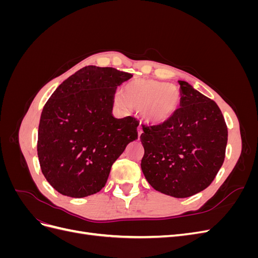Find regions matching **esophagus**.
Here are the masks:
<instances>
[{
	"instance_id": "obj_1",
	"label": "esophagus",
	"mask_w": 258,
	"mask_h": 258,
	"mask_svg": "<svg viewBox=\"0 0 258 258\" xmlns=\"http://www.w3.org/2000/svg\"><path fill=\"white\" fill-rule=\"evenodd\" d=\"M143 134V130H142V127L141 126H139V128H138V136H139V138L141 137V135Z\"/></svg>"
}]
</instances>
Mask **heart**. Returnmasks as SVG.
Returning a JSON list of instances; mask_svg holds the SVG:
<instances>
[{"label":"heart","instance_id":"1","mask_svg":"<svg viewBox=\"0 0 258 258\" xmlns=\"http://www.w3.org/2000/svg\"><path fill=\"white\" fill-rule=\"evenodd\" d=\"M116 103L121 107L142 110L148 123L159 126L169 121L178 110L181 92L175 86L165 82L138 80L123 88L122 97H117Z\"/></svg>","mask_w":258,"mask_h":258}]
</instances>
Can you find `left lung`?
Returning a JSON list of instances; mask_svg holds the SVG:
<instances>
[{"label":"left lung","mask_w":258,"mask_h":258,"mask_svg":"<svg viewBox=\"0 0 258 258\" xmlns=\"http://www.w3.org/2000/svg\"><path fill=\"white\" fill-rule=\"evenodd\" d=\"M181 103L159 126L143 127L142 172L154 189L174 198L196 195L220 171L228 131L220 107L190 84L178 81Z\"/></svg>","instance_id":"1"}]
</instances>
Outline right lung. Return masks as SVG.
I'll return each mask as SVG.
<instances>
[{"instance_id": "1", "label": "right lung", "mask_w": 258, "mask_h": 258, "mask_svg": "<svg viewBox=\"0 0 258 258\" xmlns=\"http://www.w3.org/2000/svg\"><path fill=\"white\" fill-rule=\"evenodd\" d=\"M132 76L114 68L85 67L46 102L38 126V160L45 178L63 196L100 191L113 163L138 139L136 118L113 116L116 89Z\"/></svg>"}]
</instances>
